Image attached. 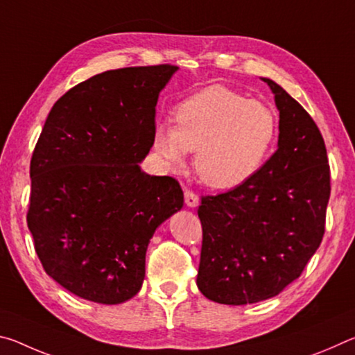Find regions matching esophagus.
Returning <instances> with one entry per match:
<instances>
[{"label":"esophagus","mask_w":355,"mask_h":355,"mask_svg":"<svg viewBox=\"0 0 355 355\" xmlns=\"http://www.w3.org/2000/svg\"><path fill=\"white\" fill-rule=\"evenodd\" d=\"M184 202L188 207L194 208L199 205V196H197L192 189H184Z\"/></svg>","instance_id":"esophagus-1"}]
</instances>
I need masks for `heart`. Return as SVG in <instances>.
<instances>
[{
    "mask_svg": "<svg viewBox=\"0 0 355 355\" xmlns=\"http://www.w3.org/2000/svg\"><path fill=\"white\" fill-rule=\"evenodd\" d=\"M175 125H156L153 147L167 166L184 164L196 152L200 180L218 189L235 188L260 169L277 135V116L261 101L222 86L183 100Z\"/></svg>",
    "mask_w": 355,
    "mask_h": 355,
    "instance_id": "heart-1",
    "label": "heart"
}]
</instances>
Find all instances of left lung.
Instances as JSON below:
<instances>
[{
	"label": "left lung",
	"mask_w": 355,
	"mask_h": 355,
	"mask_svg": "<svg viewBox=\"0 0 355 355\" xmlns=\"http://www.w3.org/2000/svg\"><path fill=\"white\" fill-rule=\"evenodd\" d=\"M279 148L236 188L202 196L197 286L219 304L269 299L302 274L322 241L330 167L320 128L277 83Z\"/></svg>",
	"instance_id": "obj_1"
}]
</instances>
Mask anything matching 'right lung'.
I'll return each instance as SVG.
<instances>
[{
  "label": "right lung",
  "instance_id": "right-lung-1",
  "mask_svg": "<svg viewBox=\"0 0 355 355\" xmlns=\"http://www.w3.org/2000/svg\"><path fill=\"white\" fill-rule=\"evenodd\" d=\"M177 65L107 70L76 84L45 120L31 158L26 214L45 272L98 304L141 290L146 252L183 207L182 186L137 163L153 146L156 101Z\"/></svg>",
  "mask_w": 355,
  "mask_h": 355
}]
</instances>
